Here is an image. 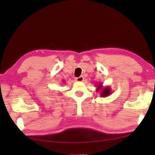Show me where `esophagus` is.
Listing matches in <instances>:
<instances>
[{
    "label": "esophagus",
    "mask_w": 155,
    "mask_h": 155,
    "mask_svg": "<svg viewBox=\"0 0 155 155\" xmlns=\"http://www.w3.org/2000/svg\"><path fill=\"white\" fill-rule=\"evenodd\" d=\"M84 80V77L83 76H81L79 77H77L76 78V81H77V82H82Z\"/></svg>",
    "instance_id": "esophagus-1"
}]
</instances>
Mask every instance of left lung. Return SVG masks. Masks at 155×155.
I'll return each instance as SVG.
<instances>
[{
  "instance_id": "obj_1",
  "label": "left lung",
  "mask_w": 155,
  "mask_h": 155,
  "mask_svg": "<svg viewBox=\"0 0 155 155\" xmlns=\"http://www.w3.org/2000/svg\"><path fill=\"white\" fill-rule=\"evenodd\" d=\"M96 87V91H101L100 93H101V97H107L111 94V89L109 86H105L103 87V84L98 83V85H97Z\"/></svg>"
}]
</instances>
